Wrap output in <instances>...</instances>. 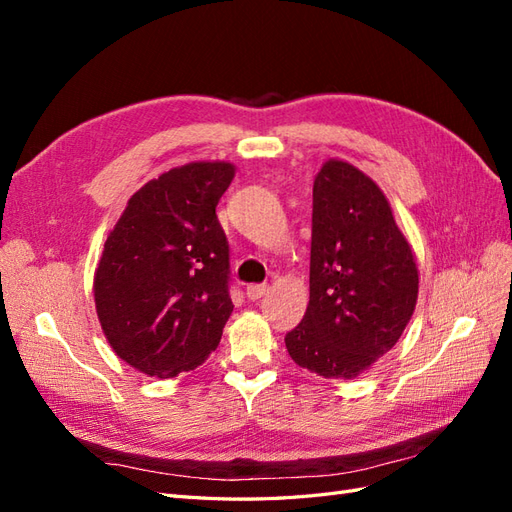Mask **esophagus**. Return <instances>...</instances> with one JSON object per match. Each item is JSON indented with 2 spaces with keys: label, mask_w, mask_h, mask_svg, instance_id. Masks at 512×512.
<instances>
[{
  "label": "esophagus",
  "mask_w": 512,
  "mask_h": 512,
  "mask_svg": "<svg viewBox=\"0 0 512 512\" xmlns=\"http://www.w3.org/2000/svg\"><path fill=\"white\" fill-rule=\"evenodd\" d=\"M267 292H269V286H265V284H250L245 290L247 299H250V301H258L260 297H265Z\"/></svg>",
  "instance_id": "34e87169"
}]
</instances>
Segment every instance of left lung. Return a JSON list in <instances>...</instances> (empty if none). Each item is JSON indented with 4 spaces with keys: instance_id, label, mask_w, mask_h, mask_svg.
<instances>
[{
    "instance_id": "1",
    "label": "left lung",
    "mask_w": 512,
    "mask_h": 512,
    "mask_svg": "<svg viewBox=\"0 0 512 512\" xmlns=\"http://www.w3.org/2000/svg\"><path fill=\"white\" fill-rule=\"evenodd\" d=\"M418 299L412 245L378 183L331 158L314 179L309 303L286 335L290 359L329 380H352L389 352Z\"/></svg>"
}]
</instances>
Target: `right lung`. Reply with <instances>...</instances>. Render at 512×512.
Returning a JSON list of instances; mask_svg holds the SVG:
<instances>
[{
    "label": "right lung",
    "mask_w": 512,
    "mask_h": 512,
    "mask_svg": "<svg viewBox=\"0 0 512 512\" xmlns=\"http://www.w3.org/2000/svg\"><path fill=\"white\" fill-rule=\"evenodd\" d=\"M235 164L190 162L134 192L108 232L94 301L108 346L149 378L203 365L232 314L228 243L215 215Z\"/></svg>",
    "instance_id": "1"
}]
</instances>
